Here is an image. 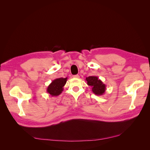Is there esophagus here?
I'll return each mask as SVG.
<instances>
[{
  "label": "esophagus",
  "mask_w": 150,
  "mask_h": 150,
  "mask_svg": "<svg viewBox=\"0 0 150 150\" xmlns=\"http://www.w3.org/2000/svg\"><path fill=\"white\" fill-rule=\"evenodd\" d=\"M72 77H73V78H79V76L77 74V75H74Z\"/></svg>",
  "instance_id": "1"
}]
</instances>
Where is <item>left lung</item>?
<instances>
[{"label":"left lung","instance_id":"8db88e82","mask_svg":"<svg viewBox=\"0 0 150 150\" xmlns=\"http://www.w3.org/2000/svg\"><path fill=\"white\" fill-rule=\"evenodd\" d=\"M87 84L91 87L92 91L97 96H101L105 93L106 89V84L99 79L98 76H89L86 78Z\"/></svg>","mask_w":150,"mask_h":150}]
</instances>
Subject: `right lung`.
<instances>
[{
    "instance_id": "1",
    "label": "right lung",
    "mask_w": 150,
    "mask_h": 150,
    "mask_svg": "<svg viewBox=\"0 0 150 150\" xmlns=\"http://www.w3.org/2000/svg\"><path fill=\"white\" fill-rule=\"evenodd\" d=\"M67 78H57L52 81L47 88V92L51 96H57L63 91V87L66 84Z\"/></svg>"
}]
</instances>
